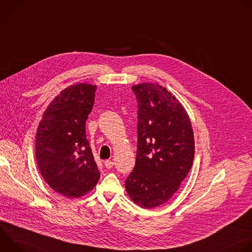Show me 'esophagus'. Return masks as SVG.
Returning a JSON list of instances; mask_svg holds the SVG:
<instances>
[{"label": "esophagus", "instance_id": "esophagus-1", "mask_svg": "<svg viewBox=\"0 0 252 252\" xmlns=\"http://www.w3.org/2000/svg\"><path fill=\"white\" fill-rule=\"evenodd\" d=\"M103 163H104V166L106 168H112L113 165H114V161L113 160H109V159H106Z\"/></svg>", "mask_w": 252, "mask_h": 252}]
</instances>
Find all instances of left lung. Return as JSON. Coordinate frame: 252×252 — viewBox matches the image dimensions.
Returning <instances> with one entry per match:
<instances>
[{
  "mask_svg": "<svg viewBox=\"0 0 252 252\" xmlns=\"http://www.w3.org/2000/svg\"><path fill=\"white\" fill-rule=\"evenodd\" d=\"M137 99L135 165L126 179L131 200L143 208L167 202L191 168L194 136L179 100L159 84L131 87Z\"/></svg>",
  "mask_w": 252,
  "mask_h": 252,
  "instance_id": "left-lung-1",
  "label": "left lung"
}]
</instances>
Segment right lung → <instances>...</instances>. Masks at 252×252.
Here are the masks:
<instances>
[{
    "label": "right lung",
    "mask_w": 252,
    "mask_h": 252,
    "mask_svg": "<svg viewBox=\"0 0 252 252\" xmlns=\"http://www.w3.org/2000/svg\"><path fill=\"white\" fill-rule=\"evenodd\" d=\"M95 85L63 90L49 104L35 135V158L46 183L58 193L77 198L92 190L99 171L86 136Z\"/></svg>",
    "instance_id": "obj_1"
}]
</instances>
